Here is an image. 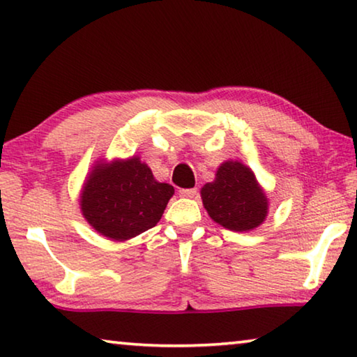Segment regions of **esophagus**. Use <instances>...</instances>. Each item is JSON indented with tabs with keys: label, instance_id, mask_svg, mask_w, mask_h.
Masks as SVG:
<instances>
[{
	"label": "esophagus",
	"instance_id": "1",
	"mask_svg": "<svg viewBox=\"0 0 357 357\" xmlns=\"http://www.w3.org/2000/svg\"><path fill=\"white\" fill-rule=\"evenodd\" d=\"M198 193V190L193 187V189H181L179 190V195L183 198H193Z\"/></svg>",
	"mask_w": 357,
	"mask_h": 357
}]
</instances>
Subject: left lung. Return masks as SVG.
Segmentation results:
<instances>
[{
	"label": "left lung",
	"instance_id": "8db88e82",
	"mask_svg": "<svg viewBox=\"0 0 357 357\" xmlns=\"http://www.w3.org/2000/svg\"><path fill=\"white\" fill-rule=\"evenodd\" d=\"M203 206L211 219L231 231H250L268 215V198L249 167L228 160L215 179L202 189Z\"/></svg>",
	"mask_w": 357,
	"mask_h": 357
}]
</instances>
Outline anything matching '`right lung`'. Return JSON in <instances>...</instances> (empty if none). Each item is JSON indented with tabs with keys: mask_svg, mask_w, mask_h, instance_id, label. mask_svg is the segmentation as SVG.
<instances>
[{
	"mask_svg": "<svg viewBox=\"0 0 357 357\" xmlns=\"http://www.w3.org/2000/svg\"><path fill=\"white\" fill-rule=\"evenodd\" d=\"M173 193V185L155 181L140 157H130L94 167L83 184L80 208L102 236L128 241L157 225Z\"/></svg>",
	"mask_w": 357,
	"mask_h": 357,
	"instance_id": "obj_1",
	"label": "right lung"
}]
</instances>
